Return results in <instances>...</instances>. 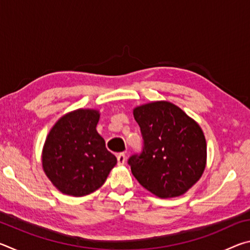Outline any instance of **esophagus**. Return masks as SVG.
<instances>
[{"label":"esophagus","instance_id":"1","mask_svg":"<svg viewBox=\"0 0 250 250\" xmlns=\"http://www.w3.org/2000/svg\"><path fill=\"white\" fill-rule=\"evenodd\" d=\"M117 160H118V164H119V166H124V164L125 163V154L119 153L117 155Z\"/></svg>","mask_w":250,"mask_h":250}]
</instances>
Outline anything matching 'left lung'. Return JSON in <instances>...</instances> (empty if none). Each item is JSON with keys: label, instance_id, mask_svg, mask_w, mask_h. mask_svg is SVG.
<instances>
[{"label": "left lung", "instance_id": "obj_1", "mask_svg": "<svg viewBox=\"0 0 250 250\" xmlns=\"http://www.w3.org/2000/svg\"><path fill=\"white\" fill-rule=\"evenodd\" d=\"M133 117L145 140L142 153L129 159L133 176L160 198L183 195L206 167L207 146L200 125L166 100L138 105Z\"/></svg>", "mask_w": 250, "mask_h": 250}]
</instances>
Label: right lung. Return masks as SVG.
Masks as SVG:
<instances>
[{"mask_svg":"<svg viewBox=\"0 0 250 250\" xmlns=\"http://www.w3.org/2000/svg\"><path fill=\"white\" fill-rule=\"evenodd\" d=\"M99 119V110H74L59 118L46 137L42 167L62 194L80 197L97 191L117 164L97 132Z\"/></svg>","mask_w":250,"mask_h":250,"instance_id":"right-lung-1","label":"right lung"}]
</instances>
